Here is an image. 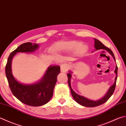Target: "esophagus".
Segmentation results:
<instances>
[{
    "label": "esophagus",
    "instance_id": "obj_1",
    "mask_svg": "<svg viewBox=\"0 0 126 126\" xmlns=\"http://www.w3.org/2000/svg\"><path fill=\"white\" fill-rule=\"evenodd\" d=\"M68 69L69 66L66 64H62L61 66V70L62 73H66L68 70Z\"/></svg>",
    "mask_w": 126,
    "mask_h": 126
}]
</instances>
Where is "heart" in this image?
Listing matches in <instances>:
<instances>
[{
  "mask_svg": "<svg viewBox=\"0 0 126 126\" xmlns=\"http://www.w3.org/2000/svg\"><path fill=\"white\" fill-rule=\"evenodd\" d=\"M57 48L58 50L65 52H70L76 50L78 55H81L85 52L86 46L76 41H65L59 44Z\"/></svg>",
  "mask_w": 126,
  "mask_h": 126,
  "instance_id": "1",
  "label": "heart"
}]
</instances>
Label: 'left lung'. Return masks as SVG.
<instances>
[{
  "mask_svg": "<svg viewBox=\"0 0 126 126\" xmlns=\"http://www.w3.org/2000/svg\"><path fill=\"white\" fill-rule=\"evenodd\" d=\"M94 39L95 41L94 47L95 48V50H100V49H104V50H107L108 52H109V53L113 57L114 60L115 61V56H114V53H113L112 51L109 48L106 47L104 45V44L101 43L100 41H99L96 39ZM115 73H116V76L114 83L110 87L109 91H108L107 93L106 94V95L104 96V97H103L102 99H101L99 100H97V101H93L92 100L88 99H87V98L83 97V96H81V95L76 94V93L73 90V89L71 87L70 79L71 77V75L70 73H68L67 74L68 82L69 86V87L70 88L71 95H72L73 98L74 99V100L76 101V102L79 103V104L81 105H82V106H84V107H97V106H99L101 104H103V103H104L105 102H107V101L110 98L111 96L112 95L113 93H114L115 89L116 83V80H117V65H116V69L115 70Z\"/></svg>",
  "mask_w": 126,
  "mask_h": 126,
  "instance_id": "1",
  "label": "left lung"
}]
</instances>
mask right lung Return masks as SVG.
Returning a JSON list of instances; mask_svg holds the SVG:
<instances>
[{"label":"right lung","mask_w":126,"mask_h":126,"mask_svg":"<svg viewBox=\"0 0 126 126\" xmlns=\"http://www.w3.org/2000/svg\"><path fill=\"white\" fill-rule=\"evenodd\" d=\"M38 45L26 43L12 51L7 59L5 74L11 92L22 103L32 107H39L46 104L52 97L57 77L60 73V66H49L45 74L39 82L31 85H23L14 78L11 73V61L17 52H31L36 50Z\"/></svg>","instance_id":"1"}]
</instances>
